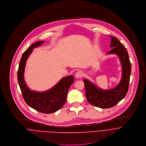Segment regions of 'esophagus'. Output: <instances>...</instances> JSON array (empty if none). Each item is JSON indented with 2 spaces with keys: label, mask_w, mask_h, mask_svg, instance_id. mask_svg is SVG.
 Returning a JSON list of instances; mask_svg holds the SVG:
<instances>
[{
  "label": "esophagus",
  "mask_w": 146,
  "mask_h": 146,
  "mask_svg": "<svg viewBox=\"0 0 146 146\" xmlns=\"http://www.w3.org/2000/svg\"><path fill=\"white\" fill-rule=\"evenodd\" d=\"M83 76V72L81 71H78L77 72H76L75 75V76L76 78L78 79V78H80L81 77H82Z\"/></svg>",
  "instance_id": "esophagus-1"
}]
</instances>
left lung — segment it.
Returning <instances> with one entry per match:
<instances>
[{"label": "left lung", "instance_id": "8db88e82", "mask_svg": "<svg viewBox=\"0 0 146 146\" xmlns=\"http://www.w3.org/2000/svg\"><path fill=\"white\" fill-rule=\"evenodd\" d=\"M110 37L112 49L107 54H115L119 58L122 69L120 82L113 89L104 90L89 80H83L87 101L92 105L104 109L113 107L125 97L128 90L131 72V64L125 46L117 38Z\"/></svg>", "mask_w": 146, "mask_h": 146}]
</instances>
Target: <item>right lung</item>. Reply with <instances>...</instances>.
Instances as JSON below:
<instances>
[{
    "label": "right lung",
    "instance_id": "obj_1",
    "mask_svg": "<svg viewBox=\"0 0 146 146\" xmlns=\"http://www.w3.org/2000/svg\"><path fill=\"white\" fill-rule=\"evenodd\" d=\"M39 41L29 46L23 53L18 70V81L26 103L33 109L43 113H52L61 109L64 105L70 86L74 78L72 75L63 77L51 89L45 92L32 90L27 87L25 79L24 71L26 61L33 49L44 44Z\"/></svg>",
    "mask_w": 146,
    "mask_h": 146
}]
</instances>
